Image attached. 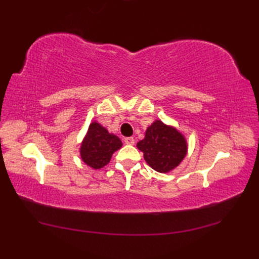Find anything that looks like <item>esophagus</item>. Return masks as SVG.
<instances>
[{
	"label": "esophagus",
	"instance_id": "34e87169",
	"mask_svg": "<svg viewBox=\"0 0 259 259\" xmlns=\"http://www.w3.org/2000/svg\"><path fill=\"white\" fill-rule=\"evenodd\" d=\"M124 144L126 145H134L135 144V139L133 137H126L124 138Z\"/></svg>",
	"mask_w": 259,
	"mask_h": 259
}]
</instances>
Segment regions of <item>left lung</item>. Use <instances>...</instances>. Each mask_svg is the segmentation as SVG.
Wrapping results in <instances>:
<instances>
[{"mask_svg": "<svg viewBox=\"0 0 259 259\" xmlns=\"http://www.w3.org/2000/svg\"><path fill=\"white\" fill-rule=\"evenodd\" d=\"M146 162L154 170L166 173L183 161L187 152L184 136L174 127L155 121L148 127L146 136L137 144Z\"/></svg>", "mask_w": 259, "mask_h": 259, "instance_id": "8db88e82", "label": "left lung"}]
</instances>
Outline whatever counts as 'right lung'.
Instances as JSON below:
<instances>
[{"instance_id": "1", "label": "right lung", "mask_w": 259, "mask_h": 259, "mask_svg": "<svg viewBox=\"0 0 259 259\" xmlns=\"http://www.w3.org/2000/svg\"><path fill=\"white\" fill-rule=\"evenodd\" d=\"M122 147L121 140L98 123L90 125L88 135L81 146L82 160L93 168H101L109 163L114 151Z\"/></svg>"}]
</instances>
